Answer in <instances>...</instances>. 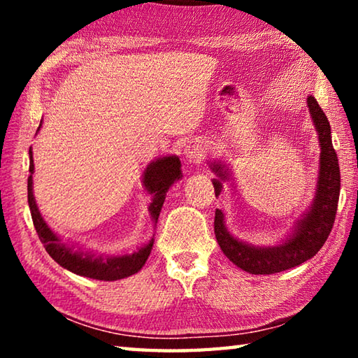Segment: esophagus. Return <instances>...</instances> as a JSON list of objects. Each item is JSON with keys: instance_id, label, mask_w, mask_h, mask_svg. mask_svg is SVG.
<instances>
[{"instance_id": "esophagus-1", "label": "esophagus", "mask_w": 358, "mask_h": 358, "mask_svg": "<svg viewBox=\"0 0 358 358\" xmlns=\"http://www.w3.org/2000/svg\"><path fill=\"white\" fill-rule=\"evenodd\" d=\"M183 155L187 162L197 164V162H201L205 155H207V147H205V143L202 141H192L185 147Z\"/></svg>"}]
</instances>
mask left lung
I'll return each mask as SVG.
<instances>
[{
    "label": "left lung",
    "mask_w": 358,
    "mask_h": 358,
    "mask_svg": "<svg viewBox=\"0 0 358 358\" xmlns=\"http://www.w3.org/2000/svg\"><path fill=\"white\" fill-rule=\"evenodd\" d=\"M308 108L319 136V175L311 207L295 222L292 234L276 246H254L229 234L221 210H216L215 213V234L222 252L229 260L251 275L280 273L306 262L324 246L335 222L341 177L336 151L331 143L330 123L314 96H308ZM210 169L217 177L213 178L217 197L222 191V181L230 177V169L221 161L211 162Z\"/></svg>",
    "instance_id": "8db88e82"
}]
</instances>
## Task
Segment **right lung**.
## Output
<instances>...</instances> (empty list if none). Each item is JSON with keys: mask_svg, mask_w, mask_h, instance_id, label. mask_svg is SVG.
I'll return each mask as SVG.
<instances>
[{"mask_svg": "<svg viewBox=\"0 0 358 358\" xmlns=\"http://www.w3.org/2000/svg\"><path fill=\"white\" fill-rule=\"evenodd\" d=\"M29 173L31 175L28 177V205L29 211H31L34 229L39 235V240L44 243L48 256L55 260L57 264L62 265L63 268L72 271V273L99 281L123 280V278L134 275L142 268L150 256L155 238H151L147 245L138 248V250L132 254H123V256L94 254L90 251H83L80 248H76L74 245L59 238L58 235L47 226L38 205H36V199L33 194L34 162L31 148H29ZM181 177H183V175H181V162L178 156L157 157V159L151 161L147 169L143 171V187L147 189L148 194L153 196L148 210L155 226L157 222V217H159L162 203L166 201V192L169 191V187H171L175 181H178Z\"/></svg>", "mask_w": 358, "mask_h": 358, "instance_id": "right-lung-1", "label": "right lung"}]
</instances>
